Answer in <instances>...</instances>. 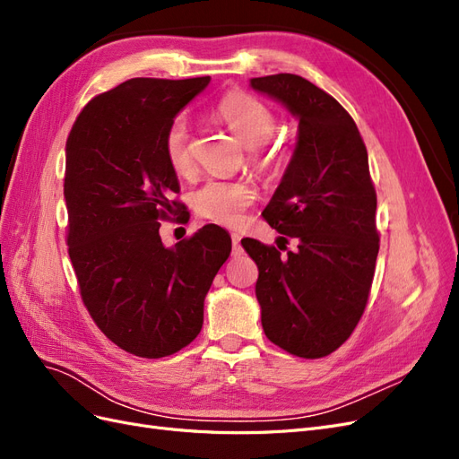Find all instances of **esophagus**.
<instances>
[{"label":"esophagus","mask_w":459,"mask_h":459,"mask_svg":"<svg viewBox=\"0 0 459 459\" xmlns=\"http://www.w3.org/2000/svg\"><path fill=\"white\" fill-rule=\"evenodd\" d=\"M231 245H233V256H238V255L243 253L241 235H239V233H231Z\"/></svg>","instance_id":"34e87169"}]
</instances>
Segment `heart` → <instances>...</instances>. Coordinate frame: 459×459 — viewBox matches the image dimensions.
<instances>
[{
  "label": "heart",
  "instance_id": "heart-1",
  "mask_svg": "<svg viewBox=\"0 0 459 459\" xmlns=\"http://www.w3.org/2000/svg\"><path fill=\"white\" fill-rule=\"evenodd\" d=\"M216 115L224 120L243 145L253 149V164L260 170H277L285 162L280 149H266V143L277 128V117L270 105L253 93L231 90L216 105ZM166 162L176 174H187L193 166L191 128L186 115L170 120L162 137ZM256 199V187L248 179L211 178L191 193V204L197 216L218 226L233 228Z\"/></svg>",
  "mask_w": 459,
  "mask_h": 459
}]
</instances>
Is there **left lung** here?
I'll return each instance as SVG.
<instances>
[{
  "label": "left lung",
  "instance_id": "1",
  "mask_svg": "<svg viewBox=\"0 0 459 459\" xmlns=\"http://www.w3.org/2000/svg\"><path fill=\"white\" fill-rule=\"evenodd\" d=\"M251 86L299 118L293 159L262 212L283 243H299L297 251L283 255L273 245L241 241L258 266L262 327L289 354L324 358L362 317L379 253L368 149L346 108L307 78L281 73Z\"/></svg>",
  "mask_w": 459,
  "mask_h": 459
}]
</instances>
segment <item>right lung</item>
Masks as SVG:
<instances>
[{"mask_svg":"<svg viewBox=\"0 0 459 459\" xmlns=\"http://www.w3.org/2000/svg\"><path fill=\"white\" fill-rule=\"evenodd\" d=\"M211 76L132 78L80 110L66 140V245L80 297L122 351L164 358L203 327L204 297L231 253L208 224L166 248L162 220L184 212L162 137Z\"/></svg>","mask_w":459,"mask_h":459,"instance_id":"obj_1","label":"right lung"}]
</instances>
